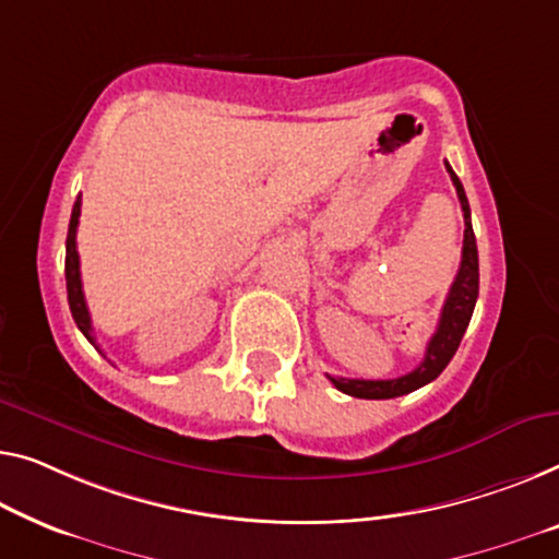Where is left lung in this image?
Returning a JSON list of instances; mask_svg holds the SVG:
<instances>
[{
    "label": "left lung",
    "instance_id": "obj_1",
    "mask_svg": "<svg viewBox=\"0 0 559 559\" xmlns=\"http://www.w3.org/2000/svg\"><path fill=\"white\" fill-rule=\"evenodd\" d=\"M452 175V182L456 188V195H460L462 213H464V246H462V263L460 271H456V278L449 288V296L441 308L439 326L435 336L429 338L427 354H424V361L416 366L414 371L404 373L399 379H384V381H366V379H341V377H329L331 384L338 391H344L348 396L359 399H394L402 394H409V391L419 389L429 381H435L441 371L447 369V364L452 361V356L460 348V341L464 336L466 326H469V319L474 313V304H477L479 296V255H477V240H474L472 230V213H469V200L462 188L456 173L449 168Z\"/></svg>",
    "mask_w": 559,
    "mask_h": 559
}]
</instances>
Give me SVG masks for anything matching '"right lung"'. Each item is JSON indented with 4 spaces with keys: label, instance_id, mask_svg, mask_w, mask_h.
I'll list each match as a JSON object with an SVG mask.
<instances>
[{
    "label": "right lung",
    "instance_id": "add662e5",
    "mask_svg": "<svg viewBox=\"0 0 559 559\" xmlns=\"http://www.w3.org/2000/svg\"><path fill=\"white\" fill-rule=\"evenodd\" d=\"M80 205L82 200L78 198L72 205V218L70 230H67V253H64V278H67V301H70L72 319L78 323V329L85 333L90 344H95L93 336V319H90L85 294H82V278H80V255H78V223H80ZM97 346V344H95Z\"/></svg>",
    "mask_w": 559,
    "mask_h": 559
}]
</instances>
